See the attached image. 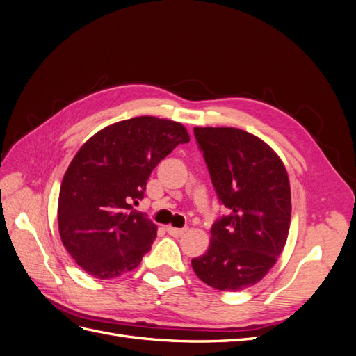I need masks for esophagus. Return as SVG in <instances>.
<instances>
[{
	"label": "esophagus",
	"mask_w": 356,
	"mask_h": 356,
	"mask_svg": "<svg viewBox=\"0 0 356 356\" xmlns=\"http://www.w3.org/2000/svg\"><path fill=\"white\" fill-rule=\"evenodd\" d=\"M166 232H168L170 236H175V238H178V236L184 234V233L187 232V229H177V227H172V225H168Z\"/></svg>",
	"instance_id": "esophagus-1"
}]
</instances>
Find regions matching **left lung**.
Wrapping results in <instances>:
<instances>
[{
  "label": "left lung",
  "mask_w": 356,
  "mask_h": 356,
  "mask_svg": "<svg viewBox=\"0 0 356 356\" xmlns=\"http://www.w3.org/2000/svg\"><path fill=\"white\" fill-rule=\"evenodd\" d=\"M218 200L230 215L213 222L211 245L193 258L200 281L220 291L260 282L286 243L291 188L282 160L236 127H195Z\"/></svg>",
  "instance_id": "left-lung-1"
}]
</instances>
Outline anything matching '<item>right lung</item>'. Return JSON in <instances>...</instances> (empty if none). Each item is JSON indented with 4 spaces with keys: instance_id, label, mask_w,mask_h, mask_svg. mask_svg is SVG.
<instances>
[{
    "instance_id": "1",
    "label": "right lung",
    "mask_w": 356,
    "mask_h": 356,
    "mask_svg": "<svg viewBox=\"0 0 356 356\" xmlns=\"http://www.w3.org/2000/svg\"><path fill=\"white\" fill-rule=\"evenodd\" d=\"M188 141L181 123L143 115L106 126L83 144L62 179L58 225L86 273L111 279L141 263L157 225L134 204L160 160Z\"/></svg>"
}]
</instances>
